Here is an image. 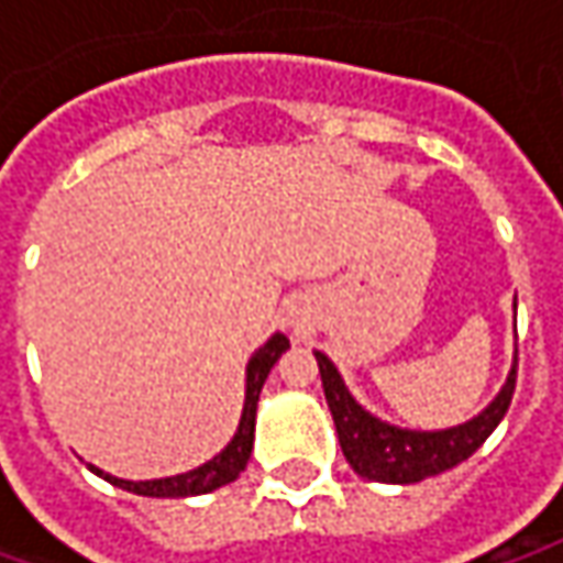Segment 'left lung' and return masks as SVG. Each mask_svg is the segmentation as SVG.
Wrapping results in <instances>:
<instances>
[{
  "label": "left lung",
  "mask_w": 563,
  "mask_h": 563,
  "mask_svg": "<svg viewBox=\"0 0 563 563\" xmlns=\"http://www.w3.org/2000/svg\"><path fill=\"white\" fill-rule=\"evenodd\" d=\"M314 358H318L324 397H328L330 416H333L346 463L362 478L387 482V485H412L428 476L448 473L456 463L470 460L485 444V438L501 426L504 412L514 400V387H517V355H514V368L498 390V397L478 416H473L463 426L419 431V428L390 426L375 412H368L350 394L346 380L328 355L314 353Z\"/></svg>",
  "instance_id": "left-lung-1"
}]
</instances>
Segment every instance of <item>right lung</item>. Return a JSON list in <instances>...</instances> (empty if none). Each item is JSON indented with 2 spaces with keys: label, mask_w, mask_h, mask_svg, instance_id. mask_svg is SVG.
Here are the masks:
<instances>
[{
  "label": "right lung",
  "mask_w": 563,
  "mask_h": 563,
  "mask_svg": "<svg viewBox=\"0 0 563 563\" xmlns=\"http://www.w3.org/2000/svg\"><path fill=\"white\" fill-rule=\"evenodd\" d=\"M289 350V340L283 333H274L264 346H257L249 365H245V404H242V419L235 428L233 441L217 453L213 460L179 473V476L166 478H144V482H132V478H119L103 473L100 466L87 463V470L93 476L107 478L110 485L122 488V492H132V495H144V498H191V495H210L223 485H230L239 478V473L249 466V456L255 448V416H257V397H261V387L271 375V368L277 365V358Z\"/></svg>",
  "instance_id": "1"
}]
</instances>
